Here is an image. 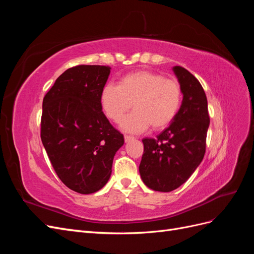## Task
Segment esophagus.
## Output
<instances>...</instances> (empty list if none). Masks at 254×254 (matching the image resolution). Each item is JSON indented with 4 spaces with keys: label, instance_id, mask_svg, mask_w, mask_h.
I'll return each instance as SVG.
<instances>
[{
    "label": "esophagus",
    "instance_id": "1",
    "mask_svg": "<svg viewBox=\"0 0 254 254\" xmlns=\"http://www.w3.org/2000/svg\"><path fill=\"white\" fill-rule=\"evenodd\" d=\"M124 139H125V142H129V141L133 140L134 137H133V136H131V135H127V134H125V135H124Z\"/></svg>",
    "mask_w": 254,
    "mask_h": 254
}]
</instances>
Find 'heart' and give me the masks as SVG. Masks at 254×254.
I'll use <instances>...</instances> for the list:
<instances>
[{"instance_id": "b5f03b06", "label": "heart", "mask_w": 254, "mask_h": 254, "mask_svg": "<svg viewBox=\"0 0 254 254\" xmlns=\"http://www.w3.org/2000/svg\"><path fill=\"white\" fill-rule=\"evenodd\" d=\"M180 83L150 71L130 73L120 79L119 86L108 83L101 93V105L107 118L119 123L131 108L134 111L122 122L129 132H142L149 126L161 130L170 126L182 104Z\"/></svg>"}]
</instances>
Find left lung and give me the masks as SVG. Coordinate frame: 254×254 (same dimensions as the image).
Returning <instances> with one entry per match:
<instances>
[{
	"label": "left lung",
	"instance_id": "1",
	"mask_svg": "<svg viewBox=\"0 0 254 254\" xmlns=\"http://www.w3.org/2000/svg\"><path fill=\"white\" fill-rule=\"evenodd\" d=\"M174 72L183 94L180 110L156 139L142 140L141 178L149 189L158 191L178 189L195 172L204 157L210 125L207 101L200 82L182 66H175Z\"/></svg>",
	"mask_w": 254,
	"mask_h": 254
}]
</instances>
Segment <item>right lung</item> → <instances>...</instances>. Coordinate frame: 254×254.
<instances>
[{"instance_id": "obj_1", "label": "right lung", "mask_w": 254, "mask_h": 254, "mask_svg": "<svg viewBox=\"0 0 254 254\" xmlns=\"http://www.w3.org/2000/svg\"><path fill=\"white\" fill-rule=\"evenodd\" d=\"M108 65L79 64L56 79L42 103L41 141L54 171L68 189L92 194L108 182L124 135L102 110Z\"/></svg>"}]
</instances>
